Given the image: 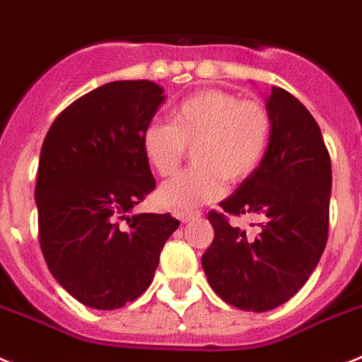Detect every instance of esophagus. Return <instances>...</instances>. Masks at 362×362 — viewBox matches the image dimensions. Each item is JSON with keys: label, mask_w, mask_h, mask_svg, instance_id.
I'll return each mask as SVG.
<instances>
[{"label": "esophagus", "mask_w": 362, "mask_h": 362, "mask_svg": "<svg viewBox=\"0 0 362 362\" xmlns=\"http://www.w3.org/2000/svg\"><path fill=\"white\" fill-rule=\"evenodd\" d=\"M175 216H177V220L181 223H188L192 222V220H196V218L199 216L198 211H183V213H175Z\"/></svg>", "instance_id": "1"}]
</instances>
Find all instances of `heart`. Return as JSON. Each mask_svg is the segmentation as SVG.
I'll return each mask as SVG.
<instances>
[{"label": "heart", "instance_id": "heart-1", "mask_svg": "<svg viewBox=\"0 0 362 362\" xmlns=\"http://www.w3.org/2000/svg\"><path fill=\"white\" fill-rule=\"evenodd\" d=\"M272 136V118L259 101L226 90H202L172 110L170 124L151 122L140 144L144 159L160 175L175 174L187 148L194 166L160 187L157 198L170 211H190L223 192V177L240 183L259 168Z\"/></svg>", "mask_w": 362, "mask_h": 362}]
</instances>
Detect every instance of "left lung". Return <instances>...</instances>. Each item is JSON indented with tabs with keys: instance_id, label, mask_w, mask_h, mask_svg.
<instances>
[{
	"instance_id": "1",
	"label": "left lung",
	"mask_w": 362,
	"mask_h": 362,
	"mask_svg": "<svg viewBox=\"0 0 362 362\" xmlns=\"http://www.w3.org/2000/svg\"><path fill=\"white\" fill-rule=\"evenodd\" d=\"M267 109V153L220 203L222 213H209L214 240L202 257L213 291L229 305L253 313L283 305L305 285L324 253L329 223L331 159L320 127L279 86H272ZM226 214L261 216L262 231L247 238Z\"/></svg>"
}]
</instances>
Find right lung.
Segmentation results:
<instances>
[{
  "instance_id": "1",
  "label": "right lung",
  "mask_w": 362,
  "mask_h": 362,
  "mask_svg": "<svg viewBox=\"0 0 362 362\" xmlns=\"http://www.w3.org/2000/svg\"><path fill=\"white\" fill-rule=\"evenodd\" d=\"M163 92L153 81L107 83L62 110L42 144L35 188L42 253L59 285L92 309L136 300L179 228L170 214H129L155 188L140 136Z\"/></svg>"
}]
</instances>
